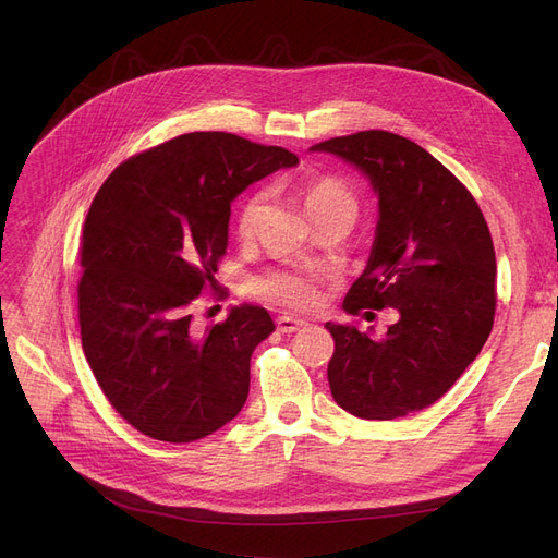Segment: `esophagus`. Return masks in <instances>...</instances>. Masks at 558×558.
<instances>
[{"label":"esophagus","mask_w":558,"mask_h":558,"mask_svg":"<svg viewBox=\"0 0 558 558\" xmlns=\"http://www.w3.org/2000/svg\"><path fill=\"white\" fill-rule=\"evenodd\" d=\"M302 326H307L302 318H293V316H279V318H277V328H279L281 332H286V335H291V332L300 330Z\"/></svg>","instance_id":"obj_1"}]
</instances>
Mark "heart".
I'll return each instance as SVG.
<instances>
[{
  "label": "heart",
  "instance_id": "heart-1",
  "mask_svg": "<svg viewBox=\"0 0 558 558\" xmlns=\"http://www.w3.org/2000/svg\"><path fill=\"white\" fill-rule=\"evenodd\" d=\"M305 207L312 218L324 216L337 207L356 209V195L349 189V183L335 174H318L305 183ZM269 193L265 189L253 191L238 211V234L242 240H251L256 234ZM251 291L267 305L283 307L291 312H314L320 302L318 275L307 267H272L267 272L251 279Z\"/></svg>",
  "mask_w": 558,
  "mask_h": 558
}]
</instances>
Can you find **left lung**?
<instances>
[{
	"instance_id": "left-lung-1",
	"label": "left lung",
	"mask_w": 558,
	"mask_h": 558,
	"mask_svg": "<svg viewBox=\"0 0 558 558\" xmlns=\"http://www.w3.org/2000/svg\"><path fill=\"white\" fill-rule=\"evenodd\" d=\"M356 165L379 197L377 234L344 310H398L375 340L326 324L328 384L353 416L388 421L426 410L477 359L496 314V251L475 197L418 144L365 130L312 146Z\"/></svg>"
}]
</instances>
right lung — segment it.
<instances>
[{"label": "right lung", "mask_w": 558, "mask_h": 558, "mask_svg": "<svg viewBox=\"0 0 558 558\" xmlns=\"http://www.w3.org/2000/svg\"><path fill=\"white\" fill-rule=\"evenodd\" d=\"M281 146L189 132L121 162L81 234L78 326L93 375L132 428L193 442L240 414L251 353L275 330L267 310L232 307L197 330L193 305L228 248L230 205L246 185L293 167Z\"/></svg>", "instance_id": "1"}]
</instances>
